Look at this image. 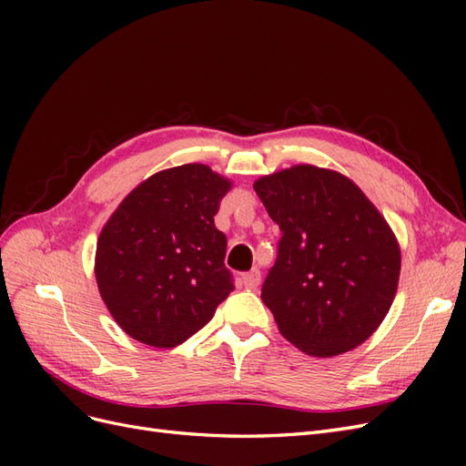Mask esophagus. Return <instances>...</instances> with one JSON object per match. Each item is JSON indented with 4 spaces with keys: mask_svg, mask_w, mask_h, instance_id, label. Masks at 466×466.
Masks as SVG:
<instances>
[{
    "mask_svg": "<svg viewBox=\"0 0 466 466\" xmlns=\"http://www.w3.org/2000/svg\"><path fill=\"white\" fill-rule=\"evenodd\" d=\"M241 279H243V286L247 289H257L258 284H260V270H258V268H255V270L243 274Z\"/></svg>",
    "mask_w": 466,
    "mask_h": 466,
    "instance_id": "34e87169",
    "label": "esophagus"
}]
</instances>
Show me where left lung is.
Segmentation results:
<instances>
[{"label":"left lung","mask_w":466,"mask_h":466,"mask_svg":"<svg viewBox=\"0 0 466 466\" xmlns=\"http://www.w3.org/2000/svg\"><path fill=\"white\" fill-rule=\"evenodd\" d=\"M255 190L281 231L262 286L281 336L313 358L363 344L399 288L400 247L387 219L342 173L293 165Z\"/></svg>","instance_id":"8db88e82"}]
</instances>
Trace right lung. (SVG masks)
I'll return each instance as SVG.
<instances>
[{
	"label": "right lung",
	"mask_w": 466,
	"mask_h": 466,
	"mask_svg": "<svg viewBox=\"0 0 466 466\" xmlns=\"http://www.w3.org/2000/svg\"><path fill=\"white\" fill-rule=\"evenodd\" d=\"M231 187L208 165L188 163L139 182L112 211L96 241L95 278L134 340L175 348L233 291L228 238L214 223Z\"/></svg>",
	"instance_id": "right-lung-1"
}]
</instances>
